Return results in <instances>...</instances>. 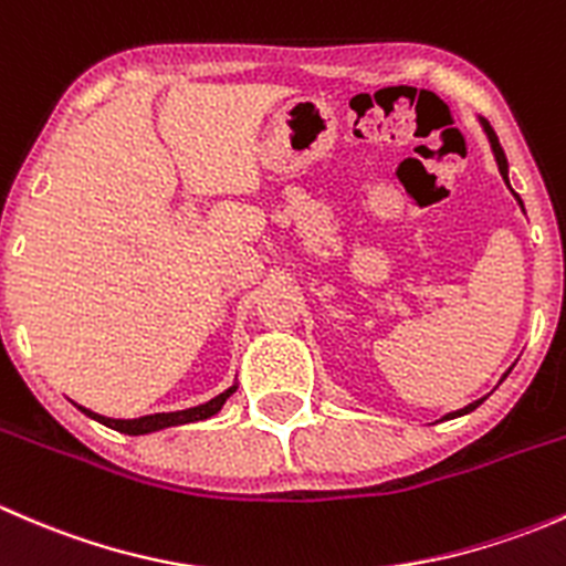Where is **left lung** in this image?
<instances>
[{
  "label": "left lung",
  "mask_w": 566,
  "mask_h": 566,
  "mask_svg": "<svg viewBox=\"0 0 566 566\" xmlns=\"http://www.w3.org/2000/svg\"><path fill=\"white\" fill-rule=\"evenodd\" d=\"M482 128H484V134H488L490 147H493V153H495V161H499V172H501V177H504V180H506V186H510V177H506V169H510V167H506V156H504V150H501V145H499V136H495V130L490 128V123H484V119H482ZM515 197H517V193H515ZM517 202H521V197H517ZM521 208H523V202H521ZM482 402H484V399H476V402L465 405V408L454 410V413L443 416V419H458V416L471 413V410H476Z\"/></svg>",
  "instance_id": "8db88e82"
}]
</instances>
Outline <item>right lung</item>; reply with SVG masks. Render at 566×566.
Masks as SVG:
<instances>
[{
	"label": "right lung",
	"instance_id": "right-lung-1",
	"mask_svg": "<svg viewBox=\"0 0 566 566\" xmlns=\"http://www.w3.org/2000/svg\"><path fill=\"white\" fill-rule=\"evenodd\" d=\"M235 389H238V386H232V389H227L224 394H219V397H213V399H210V402L197 405V408L175 410V413L139 416V419H108V416L93 413V410L82 408V405H78V410H82V413H87L90 419H95V421H101V424L112 427V430L125 432V436H145V432L164 430V427H177V424H188V421H202V419H210V416H213V413H219L221 405L227 402V397H230V394L235 391Z\"/></svg>",
	"mask_w": 566,
	"mask_h": 566
}]
</instances>
